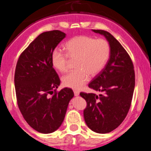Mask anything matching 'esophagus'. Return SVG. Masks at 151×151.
Masks as SVG:
<instances>
[{"label":"esophagus","mask_w":151,"mask_h":151,"mask_svg":"<svg viewBox=\"0 0 151 151\" xmlns=\"http://www.w3.org/2000/svg\"><path fill=\"white\" fill-rule=\"evenodd\" d=\"M74 96H77L80 95V92L77 91H74Z\"/></svg>","instance_id":"1"}]
</instances>
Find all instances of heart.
Masks as SVG:
<instances>
[{
    "mask_svg": "<svg viewBox=\"0 0 151 151\" xmlns=\"http://www.w3.org/2000/svg\"><path fill=\"white\" fill-rule=\"evenodd\" d=\"M66 54L55 50L51 55L52 66L60 72L68 69L70 60H75L76 70L70 71L63 77L64 86L72 89H81L88 81L89 76L95 77L106 65L110 47L104 39H94L88 36L72 38L64 45Z\"/></svg>",
    "mask_w": 151,
    "mask_h": 151,
    "instance_id": "obj_1",
    "label": "heart"
}]
</instances>
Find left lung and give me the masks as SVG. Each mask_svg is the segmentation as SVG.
Here are the masks:
<instances>
[{
	"label": "left lung",
	"instance_id": "8db88e82",
	"mask_svg": "<svg viewBox=\"0 0 151 151\" xmlns=\"http://www.w3.org/2000/svg\"><path fill=\"white\" fill-rule=\"evenodd\" d=\"M104 35L110 47V55L102 71L88 84L99 95L81 92L86 101L83 115L87 126L93 132L106 134L121 124L132 104L135 85L134 65L130 56L109 32L93 30Z\"/></svg>",
	"mask_w": 151,
	"mask_h": 151
}]
</instances>
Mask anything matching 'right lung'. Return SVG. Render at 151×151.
I'll return each instance as SVG.
<instances>
[{"mask_svg": "<svg viewBox=\"0 0 151 151\" xmlns=\"http://www.w3.org/2000/svg\"><path fill=\"white\" fill-rule=\"evenodd\" d=\"M65 37L58 30L41 33L21 53L15 68L18 107L29 126L42 134L60 127L74 96L71 88L56 91L60 80L51 63L52 53Z\"/></svg>", "mask_w": 151, "mask_h": 151, "instance_id": "right-lung-1", "label": "right lung"}]
</instances>
